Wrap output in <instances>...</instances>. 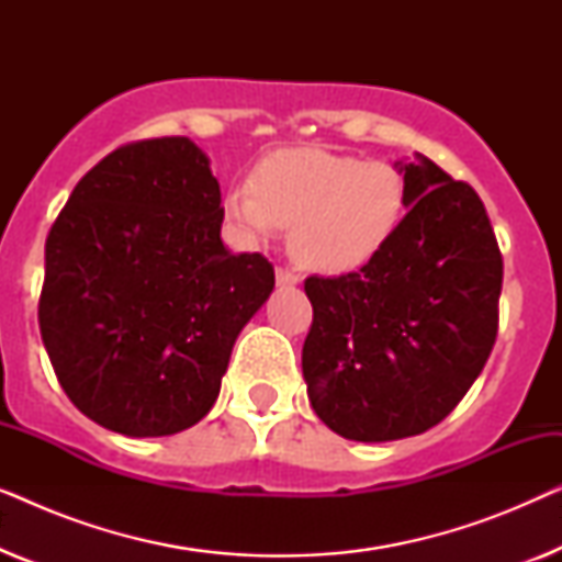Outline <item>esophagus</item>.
Listing matches in <instances>:
<instances>
[{
    "instance_id": "esophagus-1",
    "label": "esophagus",
    "mask_w": 562,
    "mask_h": 562,
    "mask_svg": "<svg viewBox=\"0 0 562 562\" xmlns=\"http://www.w3.org/2000/svg\"><path fill=\"white\" fill-rule=\"evenodd\" d=\"M302 281L294 271H289V268H276V283H279L281 289L286 286H296V283Z\"/></svg>"
}]
</instances>
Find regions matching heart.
Here are the masks:
<instances>
[{
    "mask_svg": "<svg viewBox=\"0 0 562 562\" xmlns=\"http://www.w3.org/2000/svg\"><path fill=\"white\" fill-rule=\"evenodd\" d=\"M406 181L398 168L325 148H283L252 168L250 187H233L225 217L250 245L291 227V256L322 273L366 266L402 225Z\"/></svg>",
    "mask_w": 562,
    "mask_h": 562,
    "instance_id": "1",
    "label": "heart"
}]
</instances>
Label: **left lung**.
I'll list each match as a JSON object with an SVG mask.
<instances>
[{
  "label": "left lung",
  "mask_w": 562,
  "mask_h": 562,
  "mask_svg": "<svg viewBox=\"0 0 562 562\" xmlns=\"http://www.w3.org/2000/svg\"><path fill=\"white\" fill-rule=\"evenodd\" d=\"M406 217L356 273L304 283L312 409L345 440L422 435L456 409L498 329L504 263L486 206L425 156L396 160Z\"/></svg>",
  "instance_id": "obj_1"
}]
</instances>
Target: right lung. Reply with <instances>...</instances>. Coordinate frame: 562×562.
<instances>
[{"label": "right lung", "mask_w": 562, "mask_h": 562, "mask_svg": "<svg viewBox=\"0 0 562 562\" xmlns=\"http://www.w3.org/2000/svg\"><path fill=\"white\" fill-rule=\"evenodd\" d=\"M220 183L189 137L110 153L45 240L41 335L76 409L125 437L189 429L217 402L233 345L273 291L229 252Z\"/></svg>", "instance_id": "add662e5"}]
</instances>
